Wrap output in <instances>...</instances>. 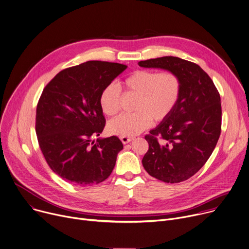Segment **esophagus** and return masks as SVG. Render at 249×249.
Listing matches in <instances>:
<instances>
[{
  "mask_svg": "<svg viewBox=\"0 0 249 249\" xmlns=\"http://www.w3.org/2000/svg\"><path fill=\"white\" fill-rule=\"evenodd\" d=\"M121 140L124 144H127L129 143L131 140H132V137H129V136H122L121 137Z\"/></svg>",
  "mask_w": 249,
  "mask_h": 249,
  "instance_id": "esophagus-1",
  "label": "esophagus"
}]
</instances>
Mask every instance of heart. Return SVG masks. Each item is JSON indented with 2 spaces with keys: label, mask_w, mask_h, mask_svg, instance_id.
<instances>
[{
  "label": "heart",
  "mask_w": 249,
  "mask_h": 249,
  "mask_svg": "<svg viewBox=\"0 0 249 249\" xmlns=\"http://www.w3.org/2000/svg\"><path fill=\"white\" fill-rule=\"evenodd\" d=\"M125 88L138 95L133 114H122L108 123L111 134L134 136L151 124L152 120H165L176 107L180 94V80L171 71L156 72L139 70L124 81ZM121 89L111 82L104 87L99 104L104 114L116 115L120 110Z\"/></svg>",
  "instance_id": "1"
}]
</instances>
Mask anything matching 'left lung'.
Returning <instances> with one entry per match:
<instances>
[{
    "label": "left lung",
    "mask_w": 249,
    "mask_h": 249,
    "mask_svg": "<svg viewBox=\"0 0 249 249\" xmlns=\"http://www.w3.org/2000/svg\"><path fill=\"white\" fill-rule=\"evenodd\" d=\"M138 65L174 72L180 80L176 107L145 136L149 149L142 165L149 175L164 182L186 180L204 166L219 140L220 94L209 75L194 63L168 56ZM159 136L161 142L157 139Z\"/></svg>",
    "instance_id": "8db88e82"
}]
</instances>
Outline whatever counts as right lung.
Instances as JSON below:
<instances>
[{"instance_id":"1","label":"right lung","mask_w":249,"mask_h":249,"mask_svg":"<svg viewBox=\"0 0 249 249\" xmlns=\"http://www.w3.org/2000/svg\"><path fill=\"white\" fill-rule=\"evenodd\" d=\"M127 66L89 61L60 71L44 88L36 109V134L52 171L76 185L104 181L124 145L117 136H99L105 118L99 104L104 87Z\"/></svg>"}]
</instances>
